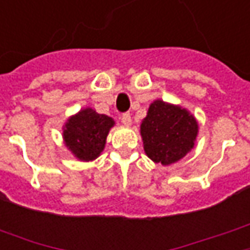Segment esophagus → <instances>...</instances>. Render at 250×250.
Returning <instances> with one entry per match:
<instances>
[{
    "label": "esophagus",
    "mask_w": 250,
    "mask_h": 250,
    "mask_svg": "<svg viewBox=\"0 0 250 250\" xmlns=\"http://www.w3.org/2000/svg\"><path fill=\"white\" fill-rule=\"evenodd\" d=\"M120 119H122V123L125 125H131V115L130 113H123Z\"/></svg>",
    "instance_id": "1"
}]
</instances>
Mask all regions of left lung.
Listing matches in <instances>:
<instances>
[{"label": "left lung", "instance_id": "8db88e82", "mask_svg": "<svg viewBox=\"0 0 250 250\" xmlns=\"http://www.w3.org/2000/svg\"><path fill=\"white\" fill-rule=\"evenodd\" d=\"M198 122L190 111L176 104L154 100L141 122L144 150L153 163L171 166L194 147Z\"/></svg>", "mask_w": 250, "mask_h": 250}]
</instances>
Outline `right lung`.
<instances>
[{
    "label": "right lung",
    "instance_id": "1",
    "mask_svg": "<svg viewBox=\"0 0 250 250\" xmlns=\"http://www.w3.org/2000/svg\"><path fill=\"white\" fill-rule=\"evenodd\" d=\"M115 120L93 108H83L69 116L62 125V141L79 161L96 160L103 153L106 137Z\"/></svg>",
    "mask_w": 250,
    "mask_h": 250
}]
</instances>
